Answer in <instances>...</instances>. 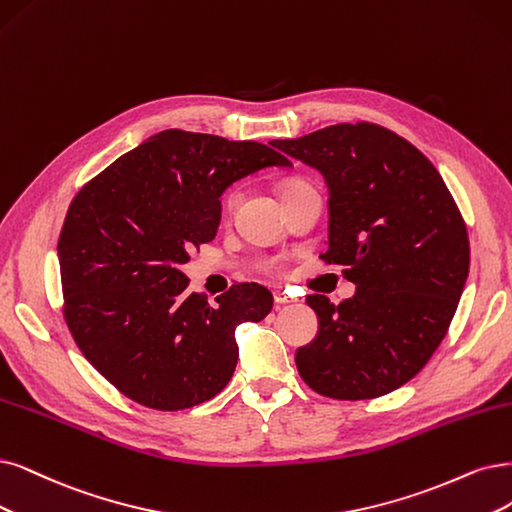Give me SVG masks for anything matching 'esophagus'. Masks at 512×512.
Returning <instances> with one entry per match:
<instances>
[{
    "label": "esophagus",
    "mask_w": 512,
    "mask_h": 512,
    "mask_svg": "<svg viewBox=\"0 0 512 512\" xmlns=\"http://www.w3.org/2000/svg\"><path fill=\"white\" fill-rule=\"evenodd\" d=\"M274 301L278 306H285V304H291V297L285 293V291H274Z\"/></svg>",
    "instance_id": "obj_1"
}]
</instances>
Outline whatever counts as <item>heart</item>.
Instances as JSON below:
<instances>
[{"label": "heart", "mask_w": 512, "mask_h": 512, "mask_svg": "<svg viewBox=\"0 0 512 512\" xmlns=\"http://www.w3.org/2000/svg\"><path fill=\"white\" fill-rule=\"evenodd\" d=\"M304 187H308V185L301 183V181H287L285 185H282V198L293 194V192H299V189H304ZM238 200H240L238 192H230V194H227L225 200H223V213L230 215V213L234 211V208H236Z\"/></svg>", "instance_id": "1"}]
</instances>
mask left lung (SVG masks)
I'll return each mask as SVG.
<instances>
[{"label":"left lung","mask_w":512,"mask_h":512,"mask_svg":"<svg viewBox=\"0 0 512 512\" xmlns=\"http://www.w3.org/2000/svg\"><path fill=\"white\" fill-rule=\"evenodd\" d=\"M329 187L327 263L356 293L335 306L308 295L318 335L295 354L312 390L339 401L388 394L443 342L468 278L470 244L439 170L396 132L335 124L274 141Z\"/></svg>","instance_id":"1"}]
</instances>
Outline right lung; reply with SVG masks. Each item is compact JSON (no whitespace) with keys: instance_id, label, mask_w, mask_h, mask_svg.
Masks as SVG:
<instances>
[{"instance_id":"obj_1","label":"right lung","mask_w":512,"mask_h":512,"mask_svg":"<svg viewBox=\"0 0 512 512\" xmlns=\"http://www.w3.org/2000/svg\"><path fill=\"white\" fill-rule=\"evenodd\" d=\"M276 149L179 128L162 130L88 181L59 236L63 314L75 344L139 405L179 411L219 394L238 363L236 327L259 323L272 293L246 282L208 304L179 270L211 242L221 194Z\"/></svg>"}]
</instances>
